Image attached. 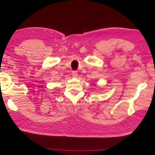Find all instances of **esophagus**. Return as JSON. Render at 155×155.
I'll return each mask as SVG.
<instances>
[{"instance_id": "34e87169", "label": "esophagus", "mask_w": 155, "mask_h": 155, "mask_svg": "<svg viewBox=\"0 0 155 155\" xmlns=\"http://www.w3.org/2000/svg\"><path fill=\"white\" fill-rule=\"evenodd\" d=\"M78 72L76 71V70H74V71L72 72V76L74 77V78H76V77L78 76Z\"/></svg>"}]
</instances>
